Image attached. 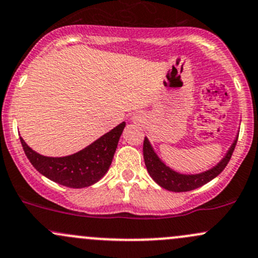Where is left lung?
Returning <instances> with one entry per match:
<instances>
[{"label": "left lung", "instance_id": "1", "mask_svg": "<svg viewBox=\"0 0 258 258\" xmlns=\"http://www.w3.org/2000/svg\"><path fill=\"white\" fill-rule=\"evenodd\" d=\"M237 138H236V140L233 142L230 150L227 151L226 156H225L215 168L198 175L177 174V172L169 169L168 166L164 165V164L159 160L158 156L155 155L153 148L149 144V140L145 138L144 144H143V154H144L145 166H147L148 172L150 174V176L153 177L154 181H155L156 184L160 185L161 187L166 188V190L175 191V192H182V191L194 190V188L203 186L206 182L211 181V180L214 179V177H216L217 175L221 174L222 170L226 168L231 156H232V153L236 147V143H237Z\"/></svg>", "mask_w": 258, "mask_h": 258}]
</instances>
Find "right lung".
I'll use <instances>...</instances> for the list:
<instances>
[{"label":"right lung","instance_id":"add662e5","mask_svg":"<svg viewBox=\"0 0 258 258\" xmlns=\"http://www.w3.org/2000/svg\"><path fill=\"white\" fill-rule=\"evenodd\" d=\"M124 126L125 123L119 124L89 147L64 158L39 155L22 138L20 139L26 156L37 171L63 186L81 188L95 184L108 171Z\"/></svg>","mask_w":258,"mask_h":258}]
</instances>
